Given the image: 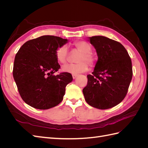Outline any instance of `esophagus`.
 <instances>
[{"instance_id":"esophagus-1","label":"esophagus","mask_w":148,"mask_h":148,"mask_svg":"<svg viewBox=\"0 0 148 148\" xmlns=\"http://www.w3.org/2000/svg\"><path fill=\"white\" fill-rule=\"evenodd\" d=\"M72 77H73V79H75L76 78L78 77V75H77V74H72Z\"/></svg>"}]
</instances>
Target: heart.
Masks as SVG:
<instances>
[{"mask_svg": "<svg viewBox=\"0 0 148 148\" xmlns=\"http://www.w3.org/2000/svg\"><path fill=\"white\" fill-rule=\"evenodd\" d=\"M73 45L76 50L79 52L75 64H66L62 66V70L64 72L71 73H79L86 71L88 69V64L90 66H94L96 62V57L91 52V46L88 42L78 41L73 42ZM69 51L66 45L60 46L57 48L56 56L57 61L64 64L66 62Z\"/></svg>", "mask_w": 148, "mask_h": 148, "instance_id": "obj_1", "label": "heart"}]
</instances>
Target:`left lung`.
<instances>
[{
  "instance_id": "1",
  "label": "left lung",
  "mask_w": 148,
  "mask_h": 148,
  "mask_svg": "<svg viewBox=\"0 0 148 148\" xmlns=\"http://www.w3.org/2000/svg\"><path fill=\"white\" fill-rule=\"evenodd\" d=\"M89 39L98 60L92 75H87L83 92L89 105L107 109L119 104L127 95L133 76L132 60L119 42L102 36Z\"/></svg>"
}]
</instances>
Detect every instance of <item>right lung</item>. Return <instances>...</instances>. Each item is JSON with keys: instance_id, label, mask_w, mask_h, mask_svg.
Masks as SVG:
<instances>
[{"instance_id": "right-lung-1", "label": "right lung", "mask_w": 148, "mask_h": 148, "mask_svg": "<svg viewBox=\"0 0 148 148\" xmlns=\"http://www.w3.org/2000/svg\"><path fill=\"white\" fill-rule=\"evenodd\" d=\"M66 42L60 37L42 36L26 42L16 53L13 78L22 99L29 106L45 110L63 100L65 87L73 77L67 72L54 75L60 68L56 52Z\"/></svg>"}]
</instances>
